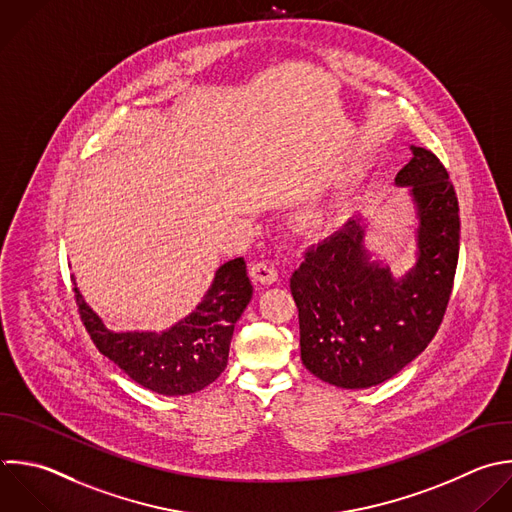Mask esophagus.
<instances>
[{"mask_svg":"<svg viewBox=\"0 0 512 512\" xmlns=\"http://www.w3.org/2000/svg\"><path fill=\"white\" fill-rule=\"evenodd\" d=\"M250 276L260 284H274L278 280V272L268 262H256L250 266Z\"/></svg>","mask_w":512,"mask_h":512,"instance_id":"34e87169","label":"esophagus"}]
</instances>
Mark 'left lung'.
<instances>
[{
    "instance_id": "1",
    "label": "left lung",
    "mask_w": 512,
    "mask_h": 512,
    "mask_svg": "<svg viewBox=\"0 0 512 512\" xmlns=\"http://www.w3.org/2000/svg\"><path fill=\"white\" fill-rule=\"evenodd\" d=\"M396 184L418 206V264L402 280L370 264L356 220L304 252L290 278L298 308L300 358L320 380L368 388L392 378L438 332L456 274L460 218L442 162L410 146Z\"/></svg>"
}]
</instances>
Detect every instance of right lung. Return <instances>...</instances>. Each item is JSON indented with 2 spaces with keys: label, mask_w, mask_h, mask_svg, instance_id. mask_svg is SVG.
Returning a JSON list of instances; mask_svg holds the SVG:
<instances>
[{
  "label": "right lung",
  "mask_w": 512,
  "mask_h": 512,
  "mask_svg": "<svg viewBox=\"0 0 512 512\" xmlns=\"http://www.w3.org/2000/svg\"><path fill=\"white\" fill-rule=\"evenodd\" d=\"M80 318L96 348L134 382L164 396L206 388L228 364L234 324L252 298L244 258L222 264L198 308L174 328L156 332H112L74 288Z\"/></svg>",
  "instance_id": "obj_1"
}]
</instances>
